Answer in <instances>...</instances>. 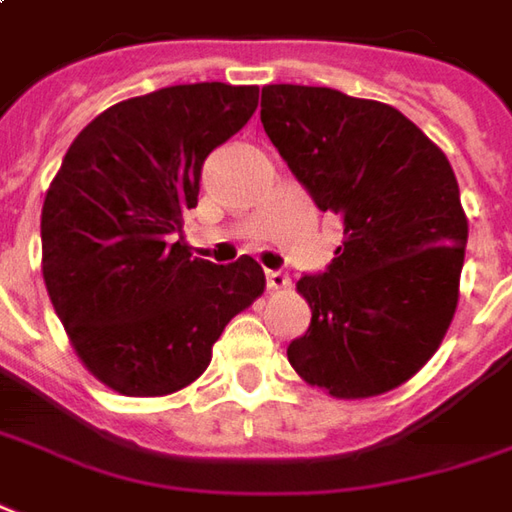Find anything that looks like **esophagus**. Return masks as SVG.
Returning a JSON list of instances; mask_svg holds the SVG:
<instances>
[{
	"mask_svg": "<svg viewBox=\"0 0 512 512\" xmlns=\"http://www.w3.org/2000/svg\"><path fill=\"white\" fill-rule=\"evenodd\" d=\"M264 279H267V290H287L290 287V276L284 270H267Z\"/></svg>",
	"mask_w": 512,
	"mask_h": 512,
	"instance_id": "esophagus-1",
	"label": "esophagus"
}]
</instances>
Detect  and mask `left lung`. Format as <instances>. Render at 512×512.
<instances>
[{"label": "left lung", "instance_id": "1", "mask_svg": "<svg viewBox=\"0 0 512 512\" xmlns=\"http://www.w3.org/2000/svg\"><path fill=\"white\" fill-rule=\"evenodd\" d=\"M262 126L312 202L344 219L327 270L298 279L312 321L287 358L332 397L389 392L437 352L459 301L454 168L394 106L329 87L267 84Z\"/></svg>", "mask_w": 512, "mask_h": 512}]
</instances>
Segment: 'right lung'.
<instances>
[{
	"instance_id": "right-lung-1",
	"label": "right lung",
	"mask_w": 512,
	"mask_h": 512,
	"mask_svg": "<svg viewBox=\"0 0 512 512\" xmlns=\"http://www.w3.org/2000/svg\"><path fill=\"white\" fill-rule=\"evenodd\" d=\"M259 106V89L177 84L109 106L72 140L41 208V273L78 358L109 389L160 397L211 363L225 324L262 296L250 256L194 259L183 214L205 157Z\"/></svg>"
}]
</instances>
